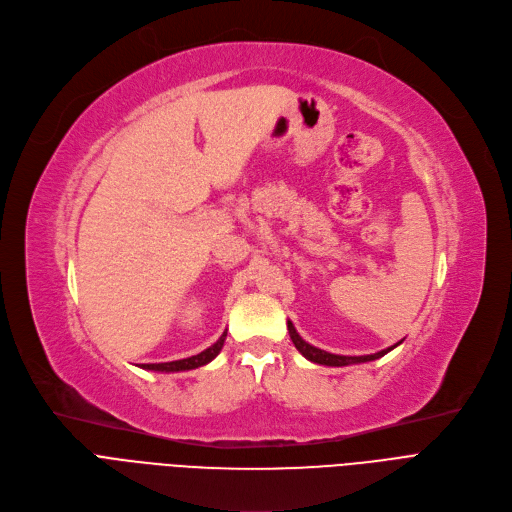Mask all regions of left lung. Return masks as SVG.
I'll list each match as a JSON object with an SVG mask.
<instances>
[{
	"mask_svg": "<svg viewBox=\"0 0 512 512\" xmlns=\"http://www.w3.org/2000/svg\"><path fill=\"white\" fill-rule=\"evenodd\" d=\"M287 329H289V337L291 342H294V346L298 348V352L308 358L310 362H316V364H325V367H348V364H358V362H371V360H377L381 356H385L387 352H392L396 346H400L402 342L394 344L392 348H385L381 352H375V354H367V356H342V354H331V352H325V350H319L314 348L310 344H306L304 339L300 337V333L296 331L294 323L287 321Z\"/></svg>",
	"mask_w": 512,
	"mask_h": 512,
	"instance_id": "left-lung-1",
	"label": "left lung"
}]
</instances>
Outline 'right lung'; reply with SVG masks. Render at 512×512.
<instances>
[{
    "label": "right lung",
    "instance_id": "add662e5",
    "mask_svg": "<svg viewBox=\"0 0 512 512\" xmlns=\"http://www.w3.org/2000/svg\"><path fill=\"white\" fill-rule=\"evenodd\" d=\"M225 337L227 331L218 337V342L212 344L210 348H206L204 352L196 354V356H189L183 360H173V362H158V364H141V369H148V371H158V373H177V371H191V369H198L208 364L212 358H216V354L223 350L225 344Z\"/></svg>",
    "mask_w": 512,
    "mask_h": 512
}]
</instances>
